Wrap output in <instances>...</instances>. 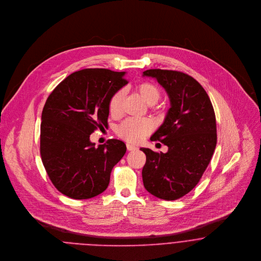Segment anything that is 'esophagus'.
<instances>
[{
    "label": "esophagus",
    "instance_id": "34e87169",
    "mask_svg": "<svg viewBox=\"0 0 261 261\" xmlns=\"http://www.w3.org/2000/svg\"><path fill=\"white\" fill-rule=\"evenodd\" d=\"M126 149H127L128 151H135V150H137L138 148H137L136 146L132 145V144H126Z\"/></svg>",
    "mask_w": 261,
    "mask_h": 261
}]
</instances>
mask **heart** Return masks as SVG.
Returning a JSON list of instances; mask_svg holds the SVG:
<instances>
[{
    "instance_id": "obj_1",
    "label": "heart",
    "mask_w": 261,
    "mask_h": 261,
    "mask_svg": "<svg viewBox=\"0 0 261 261\" xmlns=\"http://www.w3.org/2000/svg\"><path fill=\"white\" fill-rule=\"evenodd\" d=\"M138 90L144 100L153 105L160 99L161 93L159 88L152 83H142ZM124 96L123 90H118L113 94L109 101V112L116 117L121 113V103ZM154 129V123L148 118H126L116 128V134L126 142L140 143Z\"/></svg>"
}]
</instances>
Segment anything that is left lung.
Returning <instances> with one entry per match:
<instances>
[{
	"label": "left lung",
	"instance_id": "obj_1",
	"mask_svg": "<svg viewBox=\"0 0 261 261\" xmlns=\"http://www.w3.org/2000/svg\"><path fill=\"white\" fill-rule=\"evenodd\" d=\"M143 77L156 79L170 101L163 123L151 137L168 152L141 149L147 157L144 186L156 197L174 200L194 188L212 159L217 145L214 108L204 89L186 74L154 69Z\"/></svg>",
	"mask_w": 261,
	"mask_h": 261
}]
</instances>
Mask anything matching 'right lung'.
<instances>
[{
  "label": "right lung",
  "mask_w": 261,
  "mask_h": 261,
  "mask_svg": "<svg viewBox=\"0 0 261 261\" xmlns=\"http://www.w3.org/2000/svg\"><path fill=\"white\" fill-rule=\"evenodd\" d=\"M125 72L84 69L62 81L48 96L40 124L43 166L59 191L74 199L102 193L126 152L119 140L95 147L90 135L107 127L109 101L126 85Z\"/></svg>",
  "instance_id": "add662e5"
}]
</instances>
